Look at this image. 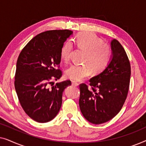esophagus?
Instances as JSON below:
<instances>
[{
  "label": "esophagus",
  "mask_w": 146,
  "mask_h": 146,
  "mask_svg": "<svg viewBox=\"0 0 146 146\" xmlns=\"http://www.w3.org/2000/svg\"><path fill=\"white\" fill-rule=\"evenodd\" d=\"M72 84L73 86H78L79 85V84L77 82H75V81H72Z\"/></svg>",
  "instance_id": "1"
}]
</instances>
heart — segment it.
<instances>
[{"mask_svg":"<svg viewBox=\"0 0 146 146\" xmlns=\"http://www.w3.org/2000/svg\"><path fill=\"white\" fill-rule=\"evenodd\" d=\"M73 42L79 49L86 54L82 66L72 65L66 70L67 78L80 81L90 75L92 70L96 74L100 73L108 66L110 60L111 50L107 44L96 35L90 33H81L77 35ZM72 44L67 42L61 50L60 58L64 62L68 63L71 58Z\"/></svg>","mask_w":146,"mask_h":146,"instance_id":"b5f03b06","label":"heart"}]
</instances>
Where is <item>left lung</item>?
I'll return each mask as SVG.
<instances>
[{
	"instance_id": "obj_1",
	"label": "left lung",
	"mask_w": 146,
	"mask_h": 146,
	"mask_svg": "<svg viewBox=\"0 0 146 146\" xmlns=\"http://www.w3.org/2000/svg\"><path fill=\"white\" fill-rule=\"evenodd\" d=\"M112 58L108 67L90 80L92 89L80 84L79 106L88 121L101 124L115 117L121 110L129 86L131 67L124 48L116 39L111 42Z\"/></svg>"
}]
</instances>
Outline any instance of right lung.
Masks as SVG:
<instances>
[{
	"label": "right lung",
	"mask_w": 146,
	"mask_h": 146,
	"mask_svg": "<svg viewBox=\"0 0 146 146\" xmlns=\"http://www.w3.org/2000/svg\"><path fill=\"white\" fill-rule=\"evenodd\" d=\"M72 34L69 30L43 32L24 47L18 58L15 77L18 98L25 113L37 122L54 118L61 108L63 92L71 85L70 80L51 84L62 75L59 68L61 50Z\"/></svg>",
	"instance_id": "add662e5"
}]
</instances>
